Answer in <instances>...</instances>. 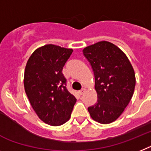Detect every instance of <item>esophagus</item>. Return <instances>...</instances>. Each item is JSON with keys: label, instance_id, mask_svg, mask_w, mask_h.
Here are the masks:
<instances>
[{"label": "esophagus", "instance_id": "obj_1", "mask_svg": "<svg viewBox=\"0 0 151 151\" xmlns=\"http://www.w3.org/2000/svg\"><path fill=\"white\" fill-rule=\"evenodd\" d=\"M85 92H86V89H81V90L78 92V93H79V95L82 96V95H83V94H84Z\"/></svg>", "mask_w": 151, "mask_h": 151}]
</instances>
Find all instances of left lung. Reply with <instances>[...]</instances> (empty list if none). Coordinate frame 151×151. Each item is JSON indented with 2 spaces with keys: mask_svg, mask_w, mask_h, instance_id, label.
Listing matches in <instances>:
<instances>
[{
  "mask_svg": "<svg viewBox=\"0 0 151 151\" xmlns=\"http://www.w3.org/2000/svg\"><path fill=\"white\" fill-rule=\"evenodd\" d=\"M83 52L94 73L98 99L88 111L98 123H112L123 113L134 95V68L123 51L111 42H97Z\"/></svg>",
  "mask_w": 151,
  "mask_h": 151,
  "instance_id": "obj_1",
  "label": "left lung"
}]
</instances>
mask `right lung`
Wrapping results in <instances>:
<instances>
[{
  "label": "right lung",
  "instance_id": "obj_1",
  "mask_svg": "<svg viewBox=\"0 0 151 151\" xmlns=\"http://www.w3.org/2000/svg\"><path fill=\"white\" fill-rule=\"evenodd\" d=\"M72 48L45 45L37 48L28 58L24 86L32 108L40 119L52 126H60L70 119L76 97L66 89L62 74L73 53Z\"/></svg>",
  "mask_w": 151,
  "mask_h": 151
}]
</instances>
